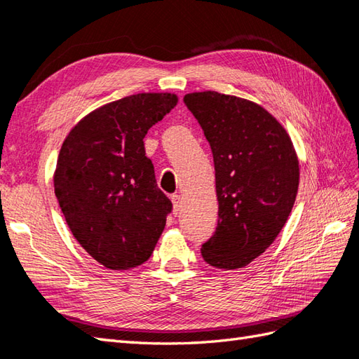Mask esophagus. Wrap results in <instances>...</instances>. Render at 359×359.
<instances>
[{"label": "esophagus", "mask_w": 359, "mask_h": 359, "mask_svg": "<svg viewBox=\"0 0 359 359\" xmlns=\"http://www.w3.org/2000/svg\"><path fill=\"white\" fill-rule=\"evenodd\" d=\"M171 202H172L174 215H179L180 210H182V197L179 194H172L171 196Z\"/></svg>", "instance_id": "esophagus-1"}]
</instances>
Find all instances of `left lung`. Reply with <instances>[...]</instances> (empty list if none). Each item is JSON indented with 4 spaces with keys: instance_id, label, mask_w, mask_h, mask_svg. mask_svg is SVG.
I'll return each instance as SVG.
<instances>
[{
    "instance_id": "1",
    "label": "left lung",
    "mask_w": 359,
    "mask_h": 359,
    "mask_svg": "<svg viewBox=\"0 0 359 359\" xmlns=\"http://www.w3.org/2000/svg\"><path fill=\"white\" fill-rule=\"evenodd\" d=\"M211 147L219 220L203 243V261L224 270L262 255L292 212L299 160L292 139L262 106L216 90L184 97Z\"/></svg>"
}]
</instances>
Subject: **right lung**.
<instances>
[{
    "label": "right lung",
    "mask_w": 359,
    "mask_h": 359,
    "mask_svg": "<svg viewBox=\"0 0 359 359\" xmlns=\"http://www.w3.org/2000/svg\"><path fill=\"white\" fill-rule=\"evenodd\" d=\"M177 102L170 93L120 98L83 117L62 144L53 174L60 208L106 269L147 262L163 231L172 203L157 187L143 139Z\"/></svg>",
    "instance_id": "right-lung-1"
}]
</instances>
